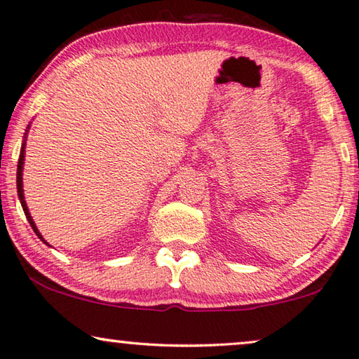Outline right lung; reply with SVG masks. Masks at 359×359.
I'll use <instances>...</instances> for the list:
<instances>
[{"instance_id":"add662e5","label":"right lung","mask_w":359,"mask_h":359,"mask_svg":"<svg viewBox=\"0 0 359 359\" xmlns=\"http://www.w3.org/2000/svg\"><path fill=\"white\" fill-rule=\"evenodd\" d=\"M23 158H25V143L22 144L20 156H19V165H17V194H19V198H20L22 208H23V211H25V216H27L28 222H30L32 229H33V231H34V233H36L38 237H39V238L43 240V242H44V238L41 237V233H39V231H38V227L34 226V222H33V219H32L30 213H28V208H27V203H25V197H23V187H22V170H23ZM44 243H47V242H44Z\"/></svg>"}]
</instances>
